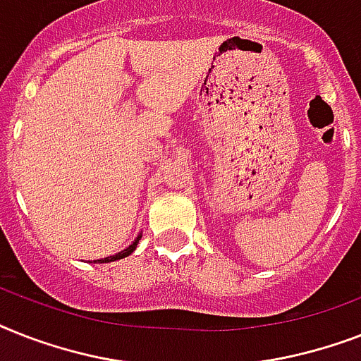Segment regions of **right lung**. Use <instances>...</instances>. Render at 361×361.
<instances>
[{"label": "right lung", "mask_w": 361, "mask_h": 361, "mask_svg": "<svg viewBox=\"0 0 361 361\" xmlns=\"http://www.w3.org/2000/svg\"><path fill=\"white\" fill-rule=\"evenodd\" d=\"M139 239H140V235L137 237V239H135V243H133V245H130V247L126 248V250L118 252V254H114V256L104 257V259H98V262H99V263H109V262H116V259H122V257H126V256H130L131 252H133L135 248H137V243H139Z\"/></svg>", "instance_id": "obj_1"}]
</instances>
